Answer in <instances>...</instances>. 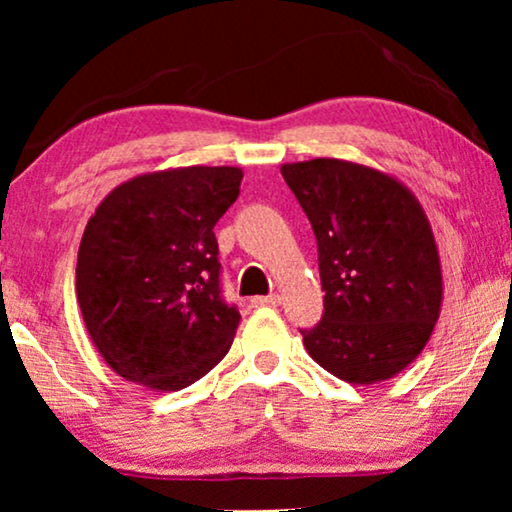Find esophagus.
I'll use <instances>...</instances> for the list:
<instances>
[{"instance_id":"esophagus-1","label":"esophagus","mask_w":512,"mask_h":512,"mask_svg":"<svg viewBox=\"0 0 512 512\" xmlns=\"http://www.w3.org/2000/svg\"><path fill=\"white\" fill-rule=\"evenodd\" d=\"M282 303V298L277 296V293H272V296H256L251 298V307H275Z\"/></svg>"}]
</instances>
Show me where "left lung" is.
Returning <instances> with one entry per match:
<instances>
[{
    "label": "left lung",
    "instance_id": "8db88e82",
    "mask_svg": "<svg viewBox=\"0 0 512 512\" xmlns=\"http://www.w3.org/2000/svg\"><path fill=\"white\" fill-rule=\"evenodd\" d=\"M319 247L324 317L307 354L349 384L394 377L422 354L443 305L431 223L405 184L340 158L282 165Z\"/></svg>",
    "mask_w": 512,
    "mask_h": 512
}]
</instances>
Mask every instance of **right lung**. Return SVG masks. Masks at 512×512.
I'll return each mask as SVG.
<instances>
[{"mask_svg": "<svg viewBox=\"0 0 512 512\" xmlns=\"http://www.w3.org/2000/svg\"><path fill=\"white\" fill-rule=\"evenodd\" d=\"M240 167H170L116 186L90 216L76 298L116 375L179 391L228 354L240 326L223 303L216 221L240 195Z\"/></svg>", "mask_w": 512, "mask_h": 512, "instance_id": "1", "label": "right lung"}]
</instances>
